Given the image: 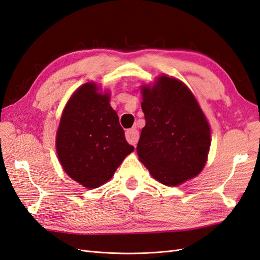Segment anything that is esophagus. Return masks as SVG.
Here are the masks:
<instances>
[{
    "mask_svg": "<svg viewBox=\"0 0 260 260\" xmlns=\"http://www.w3.org/2000/svg\"><path fill=\"white\" fill-rule=\"evenodd\" d=\"M125 139L130 144H134L136 147L139 140V131L137 129H128L125 131Z\"/></svg>",
    "mask_w": 260,
    "mask_h": 260,
    "instance_id": "obj_1",
    "label": "esophagus"
}]
</instances>
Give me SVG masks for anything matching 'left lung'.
<instances>
[{"label":"left lung","instance_id":"left-lung-1","mask_svg":"<svg viewBox=\"0 0 260 260\" xmlns=\"http://www.w3.org/2000/svg\"><path fill=\"white\" fill-rule=\"evenodd\" d=\"M145 125L137 145L139 159L162 184L176 186L205 167L211 129L192 91L179 79L160 76L141 87Z\"/></svg>","mask_w":260,"mask_h":260}]
</instances>
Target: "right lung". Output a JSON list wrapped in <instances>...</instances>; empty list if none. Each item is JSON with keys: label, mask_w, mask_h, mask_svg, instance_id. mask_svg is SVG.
<instances>
[{"label": "right lung", "mask_w": 260, "mask_h": 260, "mask_svg": "<svg viewBox=\"0 0 260 260\" xmlns=\"http://www.w3.org/2000/svg\"><path fill=\"white\" fill-rule=\"evenodd\" d=\"M135 150L124 138L110 94L94 82L76 90L65 106L56 135V151L65 172L87 188L108 182Z\"/></svg>", "instance_id": "1"}]
</instances>
